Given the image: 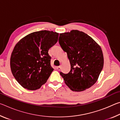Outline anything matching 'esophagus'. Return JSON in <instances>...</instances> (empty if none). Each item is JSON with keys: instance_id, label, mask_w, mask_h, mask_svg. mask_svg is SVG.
<instances>
[{"instance_id": "esophagus-1", "label": "esophagus", "mask_w": 120, "mask_h": 120, "mask_svg": "<svg viewBox=\"0 0 120 120\" xmlns=\"http://www.w3.org/2000/svg\"><path fill=\"white\" fill-rule=\"evenodd\" d=\"M56 69H57L58 70H60V69H61V67H60V66L57 67H56Z\"/></svg>"}]
</instances>
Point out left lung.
Instances as JSON below:
<instances>
[{
    "label": "left lung",
    "mask_w": 120,
    "mask_h": 120,
    "mask_svg": "<svg viewBox=\"0 0 120 120\" xmlns=\"http://www.w3.org/2000/svg\"><path fill=\"white\" fill-rule=\"evenodd\" d=\"M60 45L67 54L71 69L60 75L71 90L82 92L94 85L103 68L104 57L101 46L93 38L78 30L60 33Z\"/></svg>",
    "instance_id": "obj_1"
}]
</instances>
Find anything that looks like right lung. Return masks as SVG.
<instances>
[{"instance_id":"right-lung-1","label":"right lung","mask_w":120,"mask_h":120,"mask_svg":"<svg viewBox=\"0 0 120 120\" xmlns=\"http://www.w3.org/2000/svg\"><path fill=\"white\" fill-rule=\"evenodd\" d=\"M59 33L41 31L28 34L16 44L10 65L17 82L28 90L39 89L53 70L48 51L58 41Z\"/></svg>"}]
</instances>
